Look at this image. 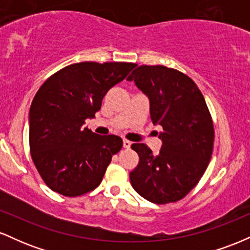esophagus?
<instances>
[{
	"label": "esophagus",
	"instance_id": "34e87169",
	"mask_svg": "<svg viewBox=\"0 0 250 250\" xmlns=\"http://www.w3.org/2000/svg\"><path fill=\"white\" fill-rule=\"evenodd\" d=\"M130 146H131L130 141H128V140H123V148L128 149V148H130Z\"/></svg>",
	"mask_w": 250,
	"mask_h": 250
}]
</instances>
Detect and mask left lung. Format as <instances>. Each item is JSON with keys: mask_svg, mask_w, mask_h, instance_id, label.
Here are the masks:
<instances>
[{"mask_svg": "<svg viewBox=\"0 0 250 250\" xmlns=\"http://www.w3.org/2000/svg\"><path fill=\"white\" fill-rule=\"evenodd\" d=\"M128 81L148 96L150 119L163 130L160 153L134 143L139 165L130 171L137 194L157 205L176 202L197 185L210 161L214 127L205 97L190 77L165 65H140Z\"/></svg>", "mask_w": 250, "mask_h": 250, "instance_id": "1", "label": "left lung"}]
</instances>
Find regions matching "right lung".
Here are the masks:
<instances>
[{
    "mask_svg": "<svg viewBox=\"0 0 250 250\" xmlns=\"http://www.w3.org/2000/svg\"><path fill=\"white\" fill-rule=\"evenodd\" d=\"M136 67L127 62H80L51 75L29 110V145L45 185L64 196L99 187L113 155L122 148L116 135H97L83 127L101 109L107 91Z\"/></svg>",
    "mask_w": 250,
    "mask_h": 250,
    "instance_id": "1",
    "label": "right lung"
}]
</instances>
